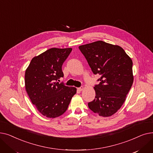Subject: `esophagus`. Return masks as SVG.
I'll use <instances>...</instances> for the list:
<instances>
[{"mask_svg":"<svg viewBox=\"0 0 153 153\" xmlns=\"http://www.w3.org/2000/svg\"><path fill=\"white\" fill-rule=\"evenodd\" d=\"M77 90L79 91H82L84 90V87H81L77 88Z\"/></svg>","mask_w":153,"mask_h":153,"instance_id":"obj_1","label":"esophagus"}]
</instances>
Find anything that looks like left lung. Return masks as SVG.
Here are the masks:
<instances>
[{"mask_svg": "<svg viewBox=\"0 0 153 153\" xmlns=\"http://www.w3.org/2000/svg\"><path fill=\"white\" fill-rule=\"evenodd\" d=\"M100 83L95 99L88 103L95 114L110 117L121 108L133 82V61L122 47L97 41L79 46Z\"/></svg>", "mask_w": 153, "mask_h": 153, "instance_id": "obj_1", "label": "left lung"}]
</instances>
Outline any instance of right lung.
Wrapping results in <instances>:
<instances>
[{"label": "right lung", "mask_w": 153, "mask_h": 153, "mask_svg": "<svg viewBox=\"0 0 153 153\" xmlns=\"http://www.w3.org/2000/svg\"><path fill=\"white\" fill-rule=\"evenodd\" d=\"M72 48H52L31 59L25 74L27 93L43 115L58 117L66 111L77 89L58 82L63 77L62 65Z\"/></svg>", "instance_id": "obj_1"}]
</instances>
